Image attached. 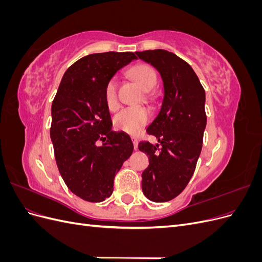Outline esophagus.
Here are the masks:
<instances>
[{
  "label": "esophagus",
  "instance_id": "esophagus-1",
  "mask_svg": "<svg viewBox=\"0 0 262 262\" xmlns=\"http://www.w3.org/2000/svg\"><path fill=\"white\" fill-rule=\"evenodd\" d=\"M132 142H133V146H134V149H137L138 148V139L137 138H134V137H132Z\"/></svg>",
  "mask_w": 262,
  "mask_h": 262
}]
</instances>
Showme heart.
I'll return each mask as SVG.
<instances>
[{"label":"heart","instance_id":"1","mask_svg":"<svg viewBox=\"0 0 262 262\" xmlns=\"http://www.w3.org/2000/svg\"><path fill=\"white\" fill-rule=\"evenodd\" d=\"M129 74L136 80L145 92L152 91L157 84L156 71L148 64L141 63L130 69ZM105 104L110 112H115L120 107L118 98V82L116 77H112L107 82L104 91ZM149 112L144 107H128L121 110L114 118V125L119 131L136 136L147 123Z\"/></svg>","mask_w":262,"mask_h":262}]
</instances>
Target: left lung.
<instances>
[{
	"label": "left lung",
	"mask_w": 262,
	"mask_h": 262,
	"mask_svg": "<svg viewBox=\"0 0 262 262\" xmlns=\"http://www.w3.org/2000/svg\"><path fill=\"white\" fill-rule=\"evenodd\" d=\"M136 53L158 71L164 86L160 113L146 130L161 147L139 143L149 162L142 172V191L150 201L166 202L182 192L194 172L207 125L205 92L192 68L175 53L163 49Z\"/></svg>",
	"instance_id": "obj_1"
}]
</instances>
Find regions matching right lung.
<instances>
[{"label": "right lung", "mask_w": 262, "mask_h": 262, "mask_svg": "<svg viewBox=\"0 0 262 262\" xmlns=\"http://www.w3.org/2000/svg\"><path fill=\"white\" fill-rule=\"evenodd\" d=\"M136 59L132 52L114 51L83 57L66 71L52 101L55 162L68 188L85 201L112 195L116 173L133 152L128 134L112 130L104 91L117 71Z\"/></svg>", "instance_id": "obj_1"}]
</instances>
